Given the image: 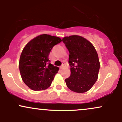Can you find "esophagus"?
I'll use <instances>...</instances> for the list:
<instances>
[{
  "instance_id": "34e87169",
  "label": "esophagus",
  "mask_w": 122,
  "mask_h": 122,
  "mask_svg": "<svg viewBox=\"0 0 122 122\" xmlns=\"http://www.w3.org/2000/svg\"><path fill=\"white\" fill-rule=\"evenodd\" d=\"M65 63L62 62V65H61V66H60V68H61V69H62V68H64V67H65Z\"/></svg>"
}]
</instances>
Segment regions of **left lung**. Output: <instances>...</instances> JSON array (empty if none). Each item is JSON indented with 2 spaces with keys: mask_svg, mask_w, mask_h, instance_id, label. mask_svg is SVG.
Segmentation results:
<instances>
[{
  "mask_svg": "<svg viewBox=\"0 0 122 122\" xmlns=\"http://www.w3.org/2000/svg\"><path fill=\"white\" fill-rule=\"evenodd\" d=\"M62 41L69 52L71 74L65 79L66 84L77 93L88 91L97 81L100 69L96 49L91 43L81 36L65 37Z\"/></svg>",
  "mask_w": 122,
  "mask_h": 122,
  "instance_id": "left-lung-1",
  "label": "left lung"
}]
</instances>
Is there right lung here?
<instances>
[{"label": "right lung", "mask_w": 122, "mask_h": 122, "mask_svg": "<svg viewBox=\"0 0 122 122\" xmlns=\"http://www.w3.org/2000/svg\"><path fill=\"white\" fill-rule=\"evenodd\" d=\"M61 42L59 37L42 34L31 40L21 53L19 68L23 82L34 91L49 87L59 68L49 59L51 49Z\"/></svg>", "instance_id": "right-lung-1"}]
</instances>
